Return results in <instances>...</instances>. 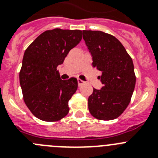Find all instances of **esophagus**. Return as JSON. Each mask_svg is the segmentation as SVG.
Segmentation results:
<instances>
[{
    "instance_id": "obj_1",
    "label": "esophagus",
    "mask_w": 158,
    "mask_h": 158,
    "mask_svg": "<svg viewBox=\"0 0 158 158\" xmlns=\"http://www.w3.org/2000/svg\"><path fill=\"white\" fill-rule=\"evenodd\" d=\"M77 82H78V85L79 86L83 85L84 84H85V81L82 80H81V79H77Z\"/></svg>"
}]
</instances>
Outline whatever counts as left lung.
<instances>
[{"mask_svg": "<svg viewBox=\"0 0 158 158\" xmlns=\"http://www.w3.org/2000/svg\"><path fill=\"white\" fill-rule=\"evenodd\" d=\"M83 39L93 56V65L101 71L100 90L93 89L89 110L100 120L118 118L129 105L135 87L134 64L115 36L100 31H83Z\"/></svg>", "mask_w": 158, "mask_h": 158, "instance_id": "obj_1", "label": "left lung"}]
</instances>
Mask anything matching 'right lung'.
I'll return each instance as SVG.
<instances>
[{"label": "right lung", "mask_w": 158, "mask_h": 158, "mask_svg": "<svg viewBox=\"0 0 158 158\" xmlns=\"http://www.w3.org/2000/svg\"><path fill=\"white\" fill-rule=\"evenodd\" d=\"M82 39V31L47 30L26 49L19 71L25 104L46 122L62 119L69 113V100L77 89V80L60 78L57 67Z\"/></svg>", "instance_id": "right-lung-1"}]
</instances>
